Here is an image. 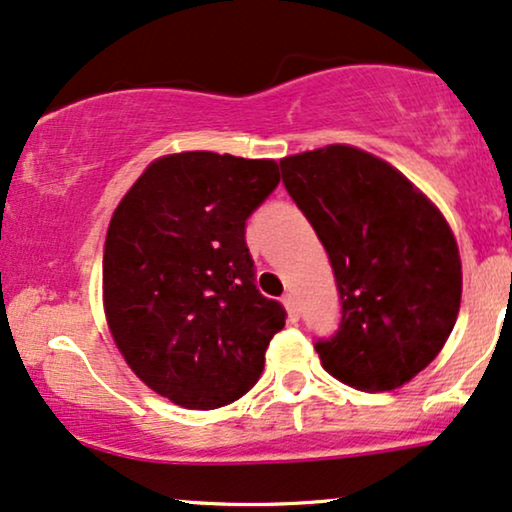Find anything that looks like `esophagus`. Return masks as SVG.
<instances>
[{
  "label": "esophagus",
  "instance_id": "34e87169",
  "mask_svg": "<svg viewBox=\"0 0 512 512\" xmlns=\"http://www.w3.org/2000/svg\"><path fill=\"white\" fill-rule=\"evenodd\" d=\"M282 304H285V308H287L289 320H292V323H296V320H299V315H301V308H299V301H296V296L294 294H285V296H282Z\"/></svg>",
  "mask_w": 512,
  "mask_h": 512
}]
</instances>
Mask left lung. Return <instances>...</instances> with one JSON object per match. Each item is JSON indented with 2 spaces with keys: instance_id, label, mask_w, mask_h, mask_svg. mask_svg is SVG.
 Returning <instances> with one entry per match:
<instances>
[{
  "instance_id": "left-lung-1",
  "label": "left lung",
  "mask_w": 512,
  "mask_h": 512,
  "mask_svg": "<svg viewBox=\"0 0 512 512\" xmlns=\"http://www.w3.org/2000/svg\"><path fill=\"white\" fill-rule=\"evenodd\" d=\"M280 168L342 301L339 330L315 342L323 368L363 391L410 382L460 311L463 270L446 218L406 175L349 144L287 156Z\"/></svg>"
}]
</instances>
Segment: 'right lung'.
I'll return each mask as SVG.
<instances>
[{"label":"right lung","instance_id":"1","mask_svg":"<svg viewBox=\"0 0 512 512\" xmlns=\"http://www.w3.org/2000/svg\"><path fill=\"white\" fill-rule=\"evenodd\" d=\"M277 182L275 161L182 151L151 163L113 211L106 323L132 372L182 408L242 399L285 327L244 239Z\"/></svg>","mask_w":512,"mask_h":512}]
</instances>
